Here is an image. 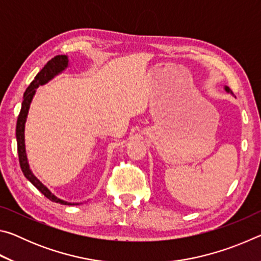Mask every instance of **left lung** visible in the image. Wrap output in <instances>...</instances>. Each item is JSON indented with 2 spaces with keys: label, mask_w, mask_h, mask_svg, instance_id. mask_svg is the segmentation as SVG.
<instances>
[{
  "label": "left lung",
  "mask_w": 261,
  "mask_h": 261,
  "mask_svg": "<svg viewBox=\"0 0 261 261\" xmlns=\"http://www.w3.org/2000/svg\"><path fill=\"white\" fill-rule=\"evenodd\" d=\"M224 88H226V91H227V92H230V88H229V87H227V86H226Z\"/></svg>",
  "instance_id": "obj_1"
}]
</instances>
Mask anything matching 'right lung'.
Segmentation results:
<instances>
[{
    "instance_id": "right-lung-1",
    "label": "right lung",
    "mask_w": 261,
    "mask_h": 261,
    "mask_svg": "<svg viewBox=\"0 0 261 261\" xmlns=\"http://www.w3.org/2000/svg\"><path fill=\"white\" fill-rule=\"evenodd\" d=\"M67 67H68V56L65 55L55 56L54 59H51L50 61L47 62V64L40 70V72L34 77V81L30 84V86L28 88H26L24 93V100L23 102H21L20 113L18 115V118H17V125H16L17 151H18L19 165L24 176L43 194V196L48 198L49 200L54 202H59V204H62V205H78V204H70V202L59 199V198L55 197L54 194H53L49 190H48L45 185L40 182V180L35 177V176L32 174V171L30 170V166H29L28 158H26V152H25V139H24L25 122H26V117H28L31 101H32L33 95L35 93V88L39 87L40 85H43V84H46L47 82H49L53 77L56 76V74L60 73L61 71H63Z\"/></svg>"
}]
</instances>
